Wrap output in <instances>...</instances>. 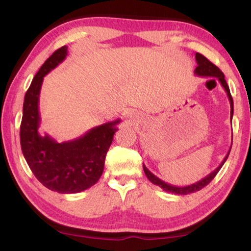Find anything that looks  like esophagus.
I'll list each match as a JSON object with an SVG mask.
<instances>
[{"instance_id": "1", "label": "esophagus", "mask_w": 251, "mask_h": 251, "mask_svg": "<svg viewBox=\"0 0 251 251\" xmlns=\"http://www.w3.org/2000/svg\"><path fill=\"white\" fill-rule=\"evenodd\" d=\"M132 116V113H128V118H131Z\"/></svg>"}]
</instances>
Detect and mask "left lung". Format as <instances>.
Returning a JSON list of instances; mask_svg holds the SVG:
<instances>
[{"mask_svg": "<svg viewBox=\"0 0 251 251\" xmlns=\"http://www.w3.org/2000/svg\"><path fill=\"white\" fill-rule=\"evenodd\" d=\"M195 59H197V64L198 66L197 68L194 70V74L198 75V76H201V77H216L217 80L221 82L222 87L224 88V90L226 91V94H227V97H228V100H229V105H231V122H232V118H233V99H232V96H231V92H229V88L227 83H226L225 81V77H224V74H223V72L219 70V68L216 66L211 63V61H209L207 58L204 56H202L201 53H197L195 54ZM233 139V137H232ZM232 147V145H231ZM229 152H231V149L228 150L227 154H226V156L224 157V160L222 161V163L219 164V166L216 168V169L210 173L209 175H207L204 178H202L201 180L197 181V183L194 184H191V185H187V186H175V185H171V184H168L166 181L161 180L159 177H156L155 175L151 173V171L147 169L145 164L143 163V169H144V173H145L146 177L149 178L151 183L157 185V186H160L162 188L163 191L166 192H170V193H174V194H178V195H186V194H190V193H194V192H198L203 188L204 186H207V185L210 183V181L214 179L216 175L218 174V171L221 170V168L223 167V164L225 163V161L227 160V157L229 155Z\"/></svg>", "mask_w": 251, "mask_h": 251, "instance_id": "1", "label": "left lung"}]
</instances>
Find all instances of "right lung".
Returning a JSON list of instances; mask_svg holds the SVG:
<instances>
[{
	"instance_id": "obj_1",
	"label": "right lung",
	"mask_w": 251,
	"mask_h": 251,
	"mask_svg": "<svg viewBox=\"0 0 251 251\" xmlns=\"http://www.w3.org/2000/svg\"><path fill=\"white\" fill-rule=\"evenodd\" d=\"M66 56L67 47H61L41 66L25 95L20 125V145L34 176L47 188L61 194L78 193L97 183L120 123V119L104 123L63 143L48 133L40 135L39 100L43 78Z\"/></svg>"
}]
</instances>
